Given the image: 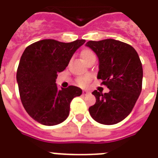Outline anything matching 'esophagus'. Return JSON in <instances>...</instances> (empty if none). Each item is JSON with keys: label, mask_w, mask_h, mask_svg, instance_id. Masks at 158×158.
<instances>
[{"label": "esophagus", "mask_w": 158, "mask_h": 158, "mask_svg": "<svg viewBox=\"0 0 158 158\" xmlns=\"http://www.w3.org/2000/svg\"><path fill=\"white\" fill-rule=\"evenodd\" d=\"M82 94H83L84 95H86V94H89V92L88 90H86V89H83V90H82Z\"/></svg>", "instance_id": "esophagus-1"}]
</instances>
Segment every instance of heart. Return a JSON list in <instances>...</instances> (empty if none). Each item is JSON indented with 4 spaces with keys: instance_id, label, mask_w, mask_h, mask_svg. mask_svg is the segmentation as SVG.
Wrapping results in <instances>:
<instances>
[{
    "instance_id": "1",
    "label": "heart",
    "mask_w": 158,
    "mask_h": 158,
    "mask_svg": "<svg viewBox=\"0 0 158 158\" xmlns=\"http://www.w3.org/2000/svg\"><path fill=\"white\" fill-rule=\"evenodd\" d=\"M81 57L82 60L86 61L87 60L89 59L92 58V57H95L94 54L91 50L89 49H84V50L82 51L81 52ZM89 81L88 78H81L78 80V82H79V84L81 85H86Z\"/></svg>"
}]
</instances>
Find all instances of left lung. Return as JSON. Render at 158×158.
<instances>
[{
	"mask_svg": "<svg viewBox=\"0 0 158 158\" xmlns=\"http://www.w3.org/2000/svg\"><path fill=\"white\" fill-rule=\"evenodd\" d=\"M85 46L97 55V78L110 89L104 94L94 91L96 102L89 108V114L102 124L119 123L131 113L141 92L143 69L140 57L131 45L112 39L89 41Z\"/></svg>",
	"mask_w": 158,
	"mask_h": 158,
	"instance_id": "1",
	"label": "left lung"
}]
</instances>
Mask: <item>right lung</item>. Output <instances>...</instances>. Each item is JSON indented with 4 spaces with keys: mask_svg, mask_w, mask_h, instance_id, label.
Instances as JSON below:
<instances>
[{
    "mask_svg": "<svg viewBox=\"0 0 158 158\" xmlns=\"http://www.w3.org/2000/svg\"><path fill=\"white\" fill-rule=\"evenodd\" d=\"M85 42L43 40L31 44L22 55L16 77L21 101L30 116L41 124L64 122L72 100L82 94L81 89L73 85L59 89L56 81Z\"/></svg>",
    "mask_w": 158,
    "mask_h": 158,
    "instance_id": "1",
    "label": "right lung"
}]
</instances>
